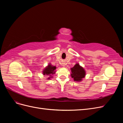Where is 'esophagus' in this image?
<instances>
[{"mask_svg": "<svg viewBox=\"0 0 123 123\" xmlns=\"http://www.w3.org/2000/svg\"><path fill=\"white\" fill-rule=\"evenodd\" d=\"M63 66H64H64H65V65H63Z\"/></svg>", "mask_w": 123, "mask_h": 123, "instance_id": "34e87169", "label": "esophagus"}]
</instances>
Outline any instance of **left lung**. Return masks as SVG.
Masks as SVG:
<instances>
[{"mask_svg":"<svg viewBox=\"0 0 123 123\" xmlns=\"http://www.w3.org/2000/svg\"><path fill=\"white\" fill-rule=\"evenodd\" d=\"M71 76L75 81H80L85 77L86 72L85 69L81 67L78 63L74 65L73 68H71Z\"/></svg>","mask_w":123,"mask_h":123,"instance_id":"obj_1","label":"left lung"}]
</instances>
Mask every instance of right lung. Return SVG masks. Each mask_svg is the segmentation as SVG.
<instances>
[{
	"instance_id": "right-lung-1",
	"label": "right lung",
	"mask_w": 123,
	"mask_h": 123,
	"mask_svg": "<svg viewBox=\"0 0 123 123\" xmlns=\"http://www.w3.org/2000/svg\"><path fill=\"white\" fill-rule=\"evenodd\" d=\"M56 69V67L55 66H53L51 64H49L48 66L43 69V75L49 76L50 77H48L47 80H50L51 77H53V76H52V75L55 74Z\"/></svg>"
}]
</instances>
